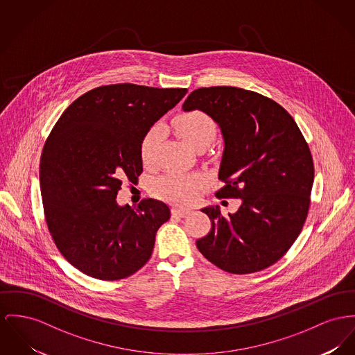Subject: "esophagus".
<instances>
[{
    "label": "esophagus",
    "mask_w": 355,
    "mask_h": 355,
    "mask_svg": "<svg viewBox=\"0 0 355 355\" xmlns=\"http://www.w3.org/2000/svg\"><path fill=\"white\" fill-rule=\"evenodd\" d=\"M191 211H189V209H182V207H173L172 209V215L173 216H179V218H184Z\"/></svg>",
    "instance_id": "34e87169"
}]
</instances>
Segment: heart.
<instances>
[{"mask_svg": "<svg viewBox=\"0 0 355 355\" xmlns=\"http://www.w3.org/2000/svg\"><path fill=\"white\" fill-rule=\"evenodd\" d=\"M173 126L193 149L200 144H210L216 135V125L214 119L200 110L182 113L173 121ZM162 133V126L155 125L144 135L140 153L145 166H150L155 162ZM202 182L203 180L199 175L168 172L155 182L153 192L168 200L187 203L202 186Z\"/></svg>", "mask_w": 355, "mask_h": 355, "instance_id": "b5f03b06", "label": "heart"}]
</instances>
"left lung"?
Instances as JSON below:
<instances>
[{
  "label": "left lung",
  "instance_id": "8db88e82",
  "mask_svg": "<svg viewBox=\"0 0 355 355\" xmlns=\"http://www.w3.org/2000/svg\"><path fill=\"white\" fill-rule=\"evenodd\" d=\"M202 110L219 125L225 150L216 196L241 199L225 218L218 206L202 211L211 230L196 241L199 252L234 275L262 270L280 260L307 219L313 162L299 126L273 99L232 86L200 87L183 110Z\"/></svg>",
  "mask_w": 355,
  "mask_h": 355
}]
</instances>
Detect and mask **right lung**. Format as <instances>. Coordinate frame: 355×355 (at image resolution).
I'll return each mask as SVG.
<instances>
[{"instance_id":"1","label":"right lung","mask_w":355,"mask_h":355,"mask_svg":"<svg viewBox=\"0 0 355 355\" xmlns=\"http://www.w3.org/2000/svg\"><path fill=\"white\" fill-rule=\"evenodd\" d=\"M186 94L132 83L101 86L75 99L51 130L39 169L44 215L56 248L82 273L121 280L150 259L169 207L144 199L135 210L116 198L122 180L141 175L144 135Z\"/></svg>"}]
</instances>
